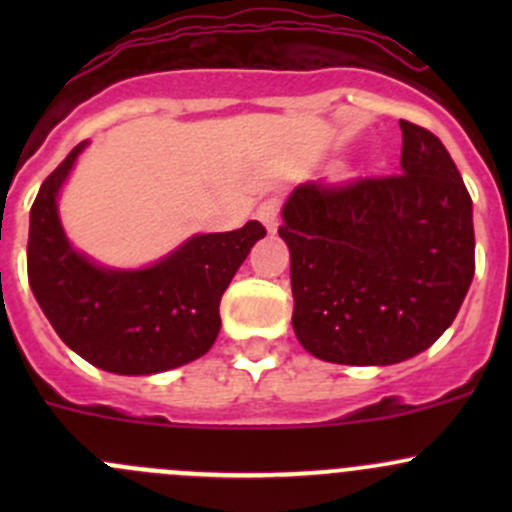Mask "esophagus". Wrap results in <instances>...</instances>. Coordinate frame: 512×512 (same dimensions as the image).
<instances>
[{
  "instance_id": "1",
  "label": "esophagus",
  "mask_w": 512,
  "mask_h": 512,
  "mask_svg": "<svg viewBox=\"0 0 512 512\" xmlns=\"http://www.w3.org/2000/svg\"><path fill=\"white\" fill-rule=\"evenodd\" d=\"M280 208H282V200L277 198H267L265 203H260V208H257V218H260V223L267 227L270 232L277 230V218H280Z\"/></svg>"
}]
</instances>
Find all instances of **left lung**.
Wrapping results in <instances>:
<instances>
[{"mask_svg": "<svg viewBox=\"0 0 512 512\" xmlns=\"http://www.w3.org/2000/svg\"><path fill=\"white\" fill-rule=\"evenodd\" d=\"M401 173L312 180L289 195L292 327L317 359L399 364L456 319L473 272V203L446 146L401 121Z\"/></svg>", "mask_w": 512, "mask_h": 512, "instance_id": "8db88e82", "label": "left lung"}]
</instances>
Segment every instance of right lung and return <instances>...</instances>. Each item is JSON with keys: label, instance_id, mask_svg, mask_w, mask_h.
I'll return each instance as SVG.
<instances>
[{"label": "right lung", "instance_id": "right-lung-1", "mask_svg": "<svg viewBox=\"0 0 512 512\" xmlns=\"http://www.w3.org/2000/svg\"><path fill=\"white\" fill-rule=\"evenodd\" d=\"M86 141L41 183L29 218L27 272L61 342L111 374L143 376L195 361L220 332V299L265 227L190 237L146 270H106L69 245L56 198Z\"/></svg>", "mask_w": 512, "mask_h": 512}]
</instances>
